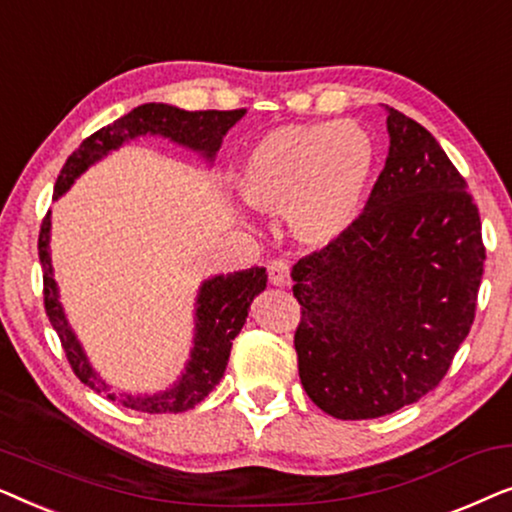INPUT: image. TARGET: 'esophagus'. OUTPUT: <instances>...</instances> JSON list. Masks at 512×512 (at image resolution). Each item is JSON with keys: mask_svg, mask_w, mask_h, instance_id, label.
<instances>
[{"mask_svg": "<svg viewBox=\"0 0 512 512\" xmlns=\"http://www.w3.org/2000/svg\"><path fill=\"white\" fill-rule=\"evenodd\" d=\"M268 275H270V284L272 286H289V263L286 261H272L268 265Z\"/></svg>", "mask_w": 512, "mask_h": 512, "instance_id": "1", "label": "esophagus"}]
</instances>
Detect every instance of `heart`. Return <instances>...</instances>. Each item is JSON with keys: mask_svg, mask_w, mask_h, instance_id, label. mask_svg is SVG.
I'll return each instance as SVG.
<instances>
[{"mask_svg": "<svg viewBox=\"0 0 512 512\" xmlns=\"http://www.w3.org/2000/svg\"><path fill=\"white\" fill-rule=\"evenodd\" d=\"M373 170L375 144L359 125H282L249 151L237 186L254 209H286L300 242L326 244L359 216Z\"/></svg>", "mask_w": 512, "mask_h": 512, "instance_id": "heart-1", "label": "heart"}]
</instances>
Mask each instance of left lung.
<instances>
[{"mask_svg": "<svg viewBox=\"0 0 512 512\" xmlns=\"http://www.w3.org/2000/svg\"><path fill=\"white\" fill-rule=\"evenodd\" d=\"M387 111L389 156L366 209L293 265L300 382L335 419H375L443 380L475 317L480 214L436 137Z\"/></svg>", "mask_w": 512, "mask_h": 512, "instance_id": "8db88e82", "label": "left lung"}]
</instances>
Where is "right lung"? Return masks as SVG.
<instances>
[{
	"instance_id": "add662e5",
	"label": "right lung",
	"mask_w": 512,
	"mask_h": 512,
	"mask_svg": "<svg viewBox=\"0 0 512 512\" xmlns=\"http://www.w3.org/2000/svg\"><path fill=\"white\" fill-rule=\"evenodd\" d=\"M247 109L235 111H186L172 104L149 102L132 109L114 121L107 128L97 130L95 135L83 139L79 149L67 158L58 181H55L53 200L65 195L74 181L81 177L88 167L100 163L111 151H118L132 139L151 135L170 139L172 144L198 153L207 165L214 163L216 153L221 149L223 137ZM39 261L44 268V305L51 319V326L60 335L62 349L76 377L97 394H104L109 401L121 403L123 408L139 412H184L191 410L212 391L226 373L230 347L237 333L242 331L244 321L249 317V307L258 293L268 286V275L263 268H249L242 272H228V275H214L205 279L195 298L193 317V347L181 375L170 387L156 394H132V391L114 389L88 361L86 349L76 338L72 324H69L65 307L60 303V289L53 277L51 258V212L46 214L39 233Z\"/></svg>"
}]
</instances>
